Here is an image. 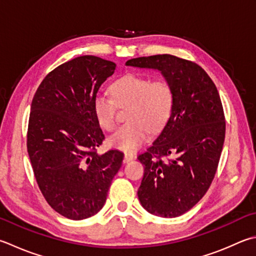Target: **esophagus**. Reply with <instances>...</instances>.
Wrapping results in <instances>:
<instances>
[{
  "instance_id": "esophagus-1",
  "label": "esophagus",
  "mask_w": 256,
  "mask_h": 256,
  "mask_svg": "<svg viewBox=\"0 0 256 256\" xmlns=\"http://www.w3.org/2000/svg\"><path fill=\"white\" fill-rule=\"evenodd\" d=\"M132 159H134V155L132 152H124V162H132Z\"/></svg>"
}]
</instances>
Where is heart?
I'll list each match as a JSON object with an SVG mask.
<instances>
[{
  "label": "heart",
  "mask_w": 256,
  "mask_h": 256,
  "mask_svg": "<svg viewBox=\"0 0 256 256\" xmlns=\"http://www.w3.org/2000/svg\"><path fill=\"white\" fill-rule=\"evenodd\" d=\"M114 99L98 94L94 99V112L98 124L106 130L116 126V104H129L128 124L109 137V144L119 150L132 152L146 142L149 132H156L166 126L172 114L175 94L164 79L150 80L129 74L112 84Z\"/></svg>",
  "instance_id": "heart-1"
}]
</instances>
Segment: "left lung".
I'll return each mask as SVG.
<instances>
[{
	"mask_svg": "<svg viewBox=\"0 0 256 256\" xmlns=\"http://www.w3.org/2000/svg\"><path fill=\"white\" fill-rule=\"evenodd\" d=\"M126 66L158 70L174 89L170 120L138 156L144 168L138 198L150 214L177 218L202 200L218 170L225 138L218 91L203 68L175 56L136 58Z\"/></svg>",
	"mask_w": 256,
	"mask_h": 256,
	"instance_id": "obj_1",
	"label": "left lung"
}]
</instances>
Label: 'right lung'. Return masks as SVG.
I'll use <instances>...</instances> for the list:
<instances>
[{
	"label": "right lung",
	"instance_id": "right-lung-1",
	"mask_svg": "<svg viewBox=\"0 0 256 256\" xmlns=\"http://www.w3.org/2000/svg\"><path fill=\"white\" fill-rule=\"evenodd\" d=\"M114 70V62L78 56L51 71L32 100L26 146L33 172L46 200L66 218L97 214L122 167V152L96 150L104 134L94 99Z\"/></svg>",
	"mask_w": 256,
	"mask_h": 256
}]
</instances>
